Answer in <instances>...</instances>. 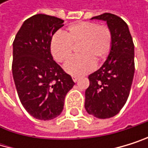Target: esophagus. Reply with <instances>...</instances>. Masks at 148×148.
Segmentation results:
<instances>
[{"label": "esophagus", "instance_id": "esophagus-1", "mask_svg": "<svg viewBox=\"0 0 148 148\" xmlns=\"http://www.w3.org/2000/svg\"><path fill=\"white\" fill-rule=\"evenodd\" d=\"M72 78H73V81L75 82H76L79 80V77H77V76H73Z\"/></svg>", "mask_w": 148, "mask_h": 148}]
</instances>
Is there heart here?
Masks as SVG:
<instances>
[{"mask_svg": "<svg viewBox=\"0 0 148 148\" xmlns=\"http://www.w3.org/2000/svg\"><path fill=\"white\" fill-rule=\"evenodd\" d=\"M78 57L65 66V71L73 76L90 73L94 64L103 62L112 48V34L106 25L80 21L68 26L66 34L57 33L50 42V51L59 63L66 62L73 54V47L78 46Z\"/></svg>", "mask_w": 148, "mask_h": 148, "instance_id": "b5f03b06", "label": "heart"}]
</instances>
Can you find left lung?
Here are the masks:
<instances>
[{
	"label": "left lung",
	"instance_id": "left-lung-1",
	"mask_svg": "<svg viewBox=\"0 0 148 148\" xmlns=\"http://www.w3.org/2000/svg\"><path fill=\"white\" fill-rule=\"evenodd\" d=\"M106 21L112 34V48L102 66L89 75L85 109L99 119L116 115L125 105L132 87L135 64L134 44L128 25L111 13L93 16Z\"/></svg>",
	"mask_w": 148,
	"mask_h": 148
}]
</instances>
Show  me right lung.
Wrapping results in <instances>:
<instances>
[{"label":"right lung","mask_w":148,"mask_h":148,"mask_svg":"<svg viewBox=\"0 0 148 148\" xmlns=\"http://www.w3.org/2000/svg\"><path fill=\"white\" fill-rule=\"evenodd\" d=\"M64 20L45 14L26 19L13 42L12 73L16 92L33 117L48 121L64 108L75 82L53 60L50 42Z\"/></svg>","instance_id":"add662e5"}]
</instances>
